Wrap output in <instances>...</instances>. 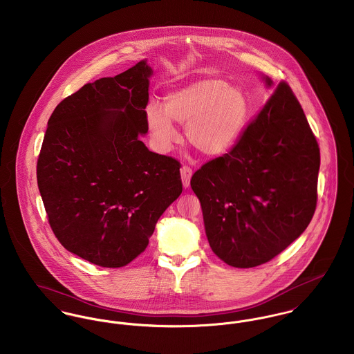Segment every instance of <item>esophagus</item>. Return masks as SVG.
I'll return each instance as SVG.
<instances>
[{
    "mask_svg": "<svg viewBox=\"0 0 354 354\" xmlns=\"http://www.w3.org/2000/svg\"><path fill=\"white\" fill-rule=\"evenodd\" d=\"M180 176H182V183H183V187L187 189L190 187V179L192 176V169L187 165H183L180 168Z\"/></svg>",
    "mask_w": 354,
    "mask_h": 354,
    "instance_id": "obj_1",
    "label": "esophagus"
}]
</instances>
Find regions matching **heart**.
I'll list each match as a JSON object with an SVG mask.
<instances>
[{"label":"heart","mask_w":354,"mask_h":354,"mask_svg":"<svg viewBox=\"0 0 354 354\" xmlns=\"http://www.w3.org/2000/svg\"><path fill=\"white\" fill-rule=\"evenodd\" d=\"M249 113V100L241 88L219 78H203L167 94L164 110L149 104L145 118L159 149L167 151L176 141L174 121L186 125V138L198 152L219 158L243 136Z\"/></svg>","instance_id":"obj_1"}]
</instances>
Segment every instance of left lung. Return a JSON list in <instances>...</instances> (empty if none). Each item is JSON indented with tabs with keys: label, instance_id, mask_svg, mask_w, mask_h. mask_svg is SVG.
Wrapping results in <instances>:
<instances>
[{
	"label": "left lung",
	"instance_id": "left-lung-1",
	"mask_svg": "<svg viewBox=\"0 0 354 354\" xmlns=\"http://www.w3.org/2000/svg\"><path fill=\"white\" fill-rule=\"evenodd\" d=\"M236 147L191 178L213 252L236 268L261 266L292 244L317 206L319 147L286 82Z\"/></svg>",
	"mask_w": 354,
	"mask_h": 354
}]
</instances>
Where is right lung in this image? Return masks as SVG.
Instances as JSON below:
<instances>
[{
	"instance_id": "obj_1",
	"label": "right lung",
	"mask_w": 354,
	"mask_h": 354,
	"mask_svg": "<svg viewBox=\"0 0 354 354\" xmlns=\"http://www.w3.org/2000/svg\"><path fill=\"white\" fill-rule=\"evenodd\" d=\"M152 74L144 59L63 100L39 155L37 186L56 239L100 267L135 260L183 190L179 162L140 140Z\"/></svg>"
}]
</instances>
